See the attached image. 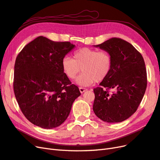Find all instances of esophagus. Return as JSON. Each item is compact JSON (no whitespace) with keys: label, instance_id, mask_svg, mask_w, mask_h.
<instances>
[{"label":"esophagus","instance_id":"34e87169","mask_svg":"<svg viewBox=\"0 0 160 160\" xmlns=\"http://www.w3.org/2000/svg\"><path fill=\"white\" fill-rule=\"evenodd\" d=\"M79 91H80V92H81V93H83V92H85V91H87V89L83 88H81V87H80V88H79Z\"/></svg>","mask_w":160,"mask_h":160}]
</instances>
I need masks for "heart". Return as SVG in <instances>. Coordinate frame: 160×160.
Listing matches in <instances>:
<instances>
[{"mask_svg": "<svg viewBox=\"0 0 160 160\" xmlns=\"http://www.w3.org/2000/svg\"><path fill=\"white\" fill-rule=\"evenodd\" d=\"M72 56V59H62V71L69 79H74L82 70L83 73L77 79V83L82 86L104 81L112 69V55L108 51L82 48L74 51Z\"/></svg>", "mask_w": 160, "mask_h": 160, "instance_id": "b5f03b06", "label": "heart"}]
</instances>
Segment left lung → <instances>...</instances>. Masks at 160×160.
Masks as SVG:
<instances>
[{
  "label": "left lung",
  "instance_id": "obj_1",
  "mask_svg": "<svg viewBox=\"0 0 160 160\" xmlns=\"http://www.w3.org/2000/svg\"><path fill=\"white\" fill-rule=\"evenodd\" d=\"M95 47L111 53L113 65L107 79L93 89V111L104 122H122L137 111L146 92L143 58L132 44L120 38H111ZM111 89L114 91L110 92Z\"/></svg>",
  "mask_w": 160,
  "mask_h": 160
}]
</instances>
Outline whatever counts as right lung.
<instances>
[{
    "label": "right lung",
    "mask_w": 160,
    "mask_h": 160,
    "mask_svg": "<svg viewBox=\"0 0 160 160\" xmlns=\"http://www.w3.org/2000/svg\"><path fill=\"white\" fill-rule=\"evenodd\" d=\"M75 45L40 36L23 48L14 64L13 89L22 113L44 129L59 126L81 95L62 71V61Z\"/></svg>",
    "instance_id": "1"
}]
</instances>
